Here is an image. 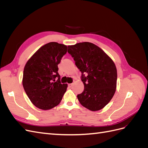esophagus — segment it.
I'll return each instance as SVG.
<instances>
[{
	"label": "esophagus",
	"mask_w": 148,
	"mask_h": 148,
	"mask_svg": "<svg viewBox=\"0 0 148 148\" xmlns=\"http://www.w3.org/2000/svg\"><path fill=\"white\" fill-rule=\"evenodd\" d=\"M72 86H73V84L72 83H71V84H69V88L72 87Z\"/></svg>",
	"instance_id": "34e87169"
}]
</instances>
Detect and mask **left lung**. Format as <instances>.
I'll use <instances>...</instances> for the list:
<instances>
[{
  "instance_id": "left-lung-1",
  "label": "left lung",
  "mask_w": 148,
  "mask_h": 148,
  "mask_svg": "<svg viewBox=\"0 0 148 148\" xmlns=\"http://www.w3.org/2000/svg\"><path fill=\"white\" fill-rule=\"evenodd\" d=\"M68 52L82 73L84 91L77 96L80 104L91 111L103 109L117 88V71L114 61L102 49L89 42L69 46Z\"/></svg>"
}]
</instances>
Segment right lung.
Returning <instances> with one entry per match:
<instances>
[{"mask_svg": "<svg viewBox=\"0 0 148 148\" xmlns=\"http://www.w3.org/2000/svg\"><path fill=\"white\" fill-rule=\"evenodd\" d=\"M66 51L64 44L49 42L40 47L25 66L23 86L31 102L40 109L49 110L59 105L66 91L68 85L61 84L58 73V65Z\"/></svg>", "mask_w": 148, "mask_h": 148, "instance_id": "1", "label": "right lung"}]
</instances>
